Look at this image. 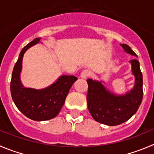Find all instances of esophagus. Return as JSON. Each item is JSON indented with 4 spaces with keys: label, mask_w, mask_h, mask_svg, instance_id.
Here are the masks:
<instances>
[{
    "label": "esophagus",
    "mask_w": 154,
    "mask_h": 154,
    "mask_svg": "<svg viewBox=\"0 0 154 154\" xmlns=\"http://www.w3.org/2000/svg\"><path fill=\"white\" fill-rule=\"evenodd\" d=\"M90 72L88 70H84L81 72V74H80V77L83 79H86L90 76Z\"/></svg>",
    "instance_id": "obj_1"
}]
</instances>
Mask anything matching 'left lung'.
Wrapping results in <instances>:
<instances>
[{
	"label": "left lung",
	"mask_w": 154,
	"mask_h": 154,
	"mask_svg": "<svg viewBox=\"0 0 154 154\" xmlns=\"http://www.w3.org/2000/svg\"><path fill=\"white\" fill-rule=\"evenodd\" d=\"M126 52L137 56L135 52L125 44H121ZM132 73L135 77L133 90L123 96L110 93L101 82L88 79L87 106L95 121L109 126L119 125L132 117L138 109L143 99V75L140 63L136 58L130 61Z\"/></svg>",
	"instance_id": "1"
}]
</instances>
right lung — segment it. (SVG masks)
I'll use <instances>...</instances> for the list:
<instances>
[{
    "label": "right lung",
    "instance_id": "add662e5",
    "mask_svg": "<svg viewBox=\"0 0 154 154\" xmlns=\"http://www.w3.org/2000/svg\"><path fill=\"white\" fill-rule=\"evenodd\" d=\"M39 41V38H35L23 48L14 65L11 81V97L17 109L27 118L38 122L49 120L57 116L70 87L77 80L73 75H63L52 85L42 90L25 88L22 85L20 74L23 54L29 48Z\"/></svg>",
    "mask_w": 154,
    "mask_h": 154
}]
</instances>
